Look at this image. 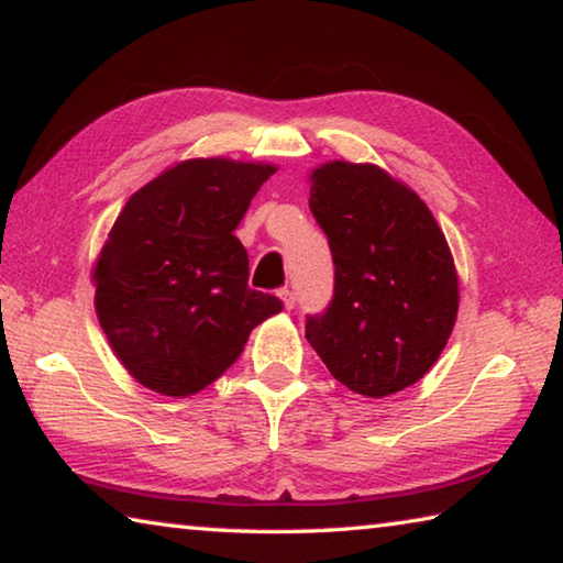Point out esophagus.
<instances>
[{
	"instance_id": "esophagus-1",
	"label": "esophagus",
	"mask_w": 563,
	"mask_h": 563,
	"mask_svg": "<svg viewBox=\"0 0 563 563\" xmlns=\"http://www.w3.org/2000/svg\"><path fill=\"white\" fill-rule=\"evenodd\" d=\"M280 298H283L285 310H292V308H295V295H292L290 288H283V290H280Z\"/></svg>"
}]
</instances>
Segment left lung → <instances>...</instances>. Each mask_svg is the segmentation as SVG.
<instances>
[{
  "instance_id": "obj_1",
  "label": "left lung",
  "mask_w": 563,
  "mask_h": 563,
  "mask_svg": "<svg viewBox=\"0 0 563 563\" xmlns=\"http://www.w3.org/2000/svg\"><path fill=\"white\" fill-rule=\"evenodd\" d=\"M310 211L328 235L335 288L305 318V338L352 393H402L434 365L456 320L444 233L415 190L369 164L318 168Z\"/></svg>"
}]
</instances>
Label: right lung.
<instances>
[{"label": "right lung", "mask_w": 563, "mask_h": 563, "mask_svg": "<svg viewBox=\"0 0 563 563\" xmlns=\"http://www.w3.org/2000/svg\"><path fill=\"white\" fill-rule=\"evenodd\" d=\"M273 166L194 158L129 198L93 271L97 316L141 385L188 397L233 365L283 300L247 285L233 231Z\"/></svg>", "instance_id": "1"}]
</instances>
